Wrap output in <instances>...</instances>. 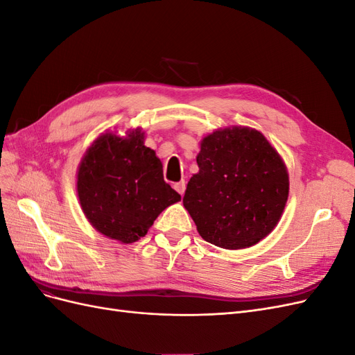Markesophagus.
Returning <instances> with one entry per match:
<instances>
[{
    "mask_svg": "<svg viewBox=\"0 0 355 355\" xmlns=\"http://www.w3.org/2000/svg\"><path fill=\"white\" fill-rule=\"evenodd\" d=\"M175 189L179 192L180 196L185 194V189H187V182L185 180H180L178 184H175Z\"/></svg>",
    "mask_w": 355,
    "mask_h": 355,
    "instance_id": "1",
    "label": "esophagus"
}]
</instances>
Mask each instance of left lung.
<instances>
[{"label": "left lung", "mask_w": 355, "mask_h": 355, "mask_svg": "<svg viewBox=\"0 0 355 355\" xmlns=\"http://www.w3.org/2000/svg\"><path fill=\"white\" fill-rule=\"evenodd\" d=\"M184 206L201 237L240 250L270 235L288 198L282 155L252 127L232 125L204 136Z\"/></svg>", "instance_id": "obj_1"}]
</instances>
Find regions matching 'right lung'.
<instances>
[{
  "instance_id": "right-lung-1",
  "label": "right lung",
  "mask_w": 355,
  "mask_h": 355,
  "mask_svg": "<svg viewBox=\"0 0 355 355\" xmlns=\"http://www.w3.org/2000/svg\"><path fill=\"white\" fill-rule=\"evenodd\" d=\"M145 132H105L87 148L77 170L84 216L105 237L130 244L145 237L158 214L180 196L164 182L163 164L145 146Z\"/></svg>"
}]
</instances>
